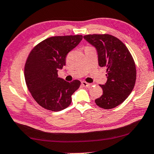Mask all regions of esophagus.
<instances>
[{"instance_id": "1", "label": "esophagus", "mask_w": 154, "mask_h": 154, "mask_svg": "<svg viewBox=\"0 0 154 154\" xmlns=\"http://www.w3.org/2000/svg\"><path fill=\"white\" fill-rule=\"evenodd\" d=\"M82 85L83 87H91V84L86 82H85V81L82 82Z\"/></svg>"}]
</instances>
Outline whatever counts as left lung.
I'll return each mask as SVG.
<instances>
[{"label":"left lung","mask_w":154,"mask_h":154,"mask_svg":"<svg viewBox=\"0 0 154 154\" xmlns=\"http://www.w3.org/2000/svg\"><path fill=\"white\" fill-rule=\"evenodd\" d=\"M84 38L95 47L98 65L106 67L107 72V82L100 85L103 94L95 103L104 109H111L121 104L134 89L137 76L134 61L125 45L113 36L89 34Z\"/></svg>","instance_id":"left-lung-1"}]
</instances>
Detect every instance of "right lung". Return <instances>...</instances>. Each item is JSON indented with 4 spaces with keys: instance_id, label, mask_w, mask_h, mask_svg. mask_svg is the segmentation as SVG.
I'll return each mask as SVG.
<instances>
[{
    "instance_id": "obj_1",
    "label": "right lung",
    "mask_w": 154,
    "mask_h": 154,
    "mask_svg": "<svg viewBox=\"0 0 154 154\" xmlns=\"http://www.w3.org/2000/svg\"><path fill=\"white\" fill-rule=\"evenodd\" d=\"M82 40V35L53 36L36 45L24 66V78L32 97L42 107L60 111L70 105L71 96L81 85L58 77V71L65 65L69 51Z\"/></svg>"
}]
</instances>
